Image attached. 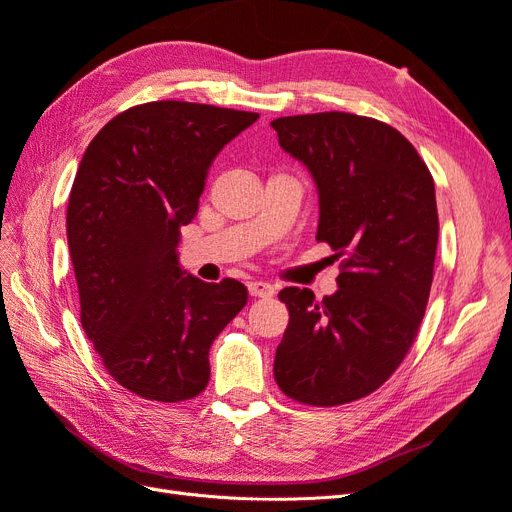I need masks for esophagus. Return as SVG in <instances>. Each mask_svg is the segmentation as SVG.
Returning <instances> with one entry per match:
<instances>
[{
	"instance_id": "34e87169",
	"label": "esophagus",
	"mask_w": 512,
	"mask_h": 512,
	"mask_svg": "<svg viewBox=\"0 0 512 512\" xmlns=\"http://www.w3.org/2000/svg\"><path fill=\"white\" fill-rule=\"evenodd\" d=\"M247 290H250L252 297H273V292H275V288L271 284L260 282V280H254L247 284Z\"/></svg>"
}]
</instances>
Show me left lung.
<instances>
[{
	"label": "left lung",
	"instance_id": "1",
	"mask_svg": "<svg viewBox=\"0 0 512 512\" xmlns=\"http://www.w3.org/2000/svg\"><path fill=\"white\" fill-rule=\"evenodd\" d=\"M316 181V239L342 258L333 297L280 292L288 327L273 376L294 401L339 406L391 378L425 316L438 247L436 188L404 134L352 113L271 121Z\"/></svg>",
	"mask_w": 512,
	"mask_h": 512
}]
</instances>
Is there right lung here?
Segmentation results:
<instances>
[{
    "label": "right lung",
    "instance_id": "right-lung-1",
    "mask_svg": "<svg viewBox=\"0 0 512 512\" xmlns=\"http://www.w3.org/2000/svg\"><path fill=\"white\" fill-rule=\"evenodd\" d=\"M258 113L147 102L89 143L68 200V247L85 335L123 389L192 399L209 382V348L247 303L237 280L207 284L179 267L215 156Z\"/></svg>",
    "mask_w": 512,
    "mask_h": 512
}]
</instances>
